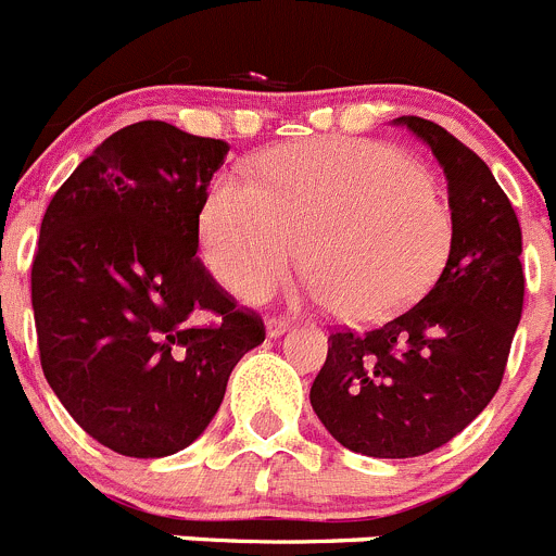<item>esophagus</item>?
Returning a JSON list of instances; mask_svg holds the SVG:
<instances>
[{
    "label": "esophagus",
    "instance_id": "34e87169",
    "mask_svg": "<svg viewBox=\"0 0 556 556\" xmlns=\"http://www.w3.org/2000/svg\"><path fill=\"white\" fill-rule=\"evenodd\" d=\"M288 329H290V320H285V318H268L266 320V334L268 337H282Z\"/></svg>",
    "mask_w": 556,
    "mask_h": 556
}]
</instances>
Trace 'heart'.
Segmentation results:
<instances>
[{
	"mask_svg": "<svg viewBox=\"0 0 556 556\" xmlns=\"http://www.w3.org/2000/svg\"><path fill=\"white\" fill-rule=\"evenodd\" d=\"M261 184L214 180L200 214L207 271L238 295L282 282L304 252L309 295L354 320L422 299L453 252V211L428 173L370 139L326 137L271 150Z\"/></svg>",
	"mask_w": 556,
	"mask_h": 556,
	"instance_id": "b5f03b06",
	"label": "heart"
}]
</instances>
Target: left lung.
Wrapping results in <instances>:
<instances>
[{
	"mask_svg": "<svg viewBox=\"0 0 556 556\" xmlns=\"http://www.w3.org/2000/svg\"><path fill=\"white\" fill-rule=\"evenodd\" d=\"M442 164L453 252L422 302L378 329L334 331L309 403L342 447L414 458L458 435L500 389L521 320V227L489 164L422 117H397Z\"/></svg>",
	"mask_w": 556,
	"mask_h": 556,
	"instance_id": "left-lung-1",
	"label": "left lung"
}]
</instances>
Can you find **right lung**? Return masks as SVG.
Returning a JSON list of instances; mask_svg holds the SVG:
<instances>
[{"label": "right lung", "instance_id": "1", "mask_svg": "<svg viewBox=\"0 0 556 556\" xmlns=\"http://www.w3.org/2000/svg\"><path fill=\"white\" fill-rule=\"evenodd\" d=\"M230 144L161 121L121 128L46 207L33 263L40 365L67 414L128 458L189 447L266 340L197 257ZM202 314L215 318L199 326Z\"/></svg>", "mask_w": 556, "mask_h": 556}]
</instances>
